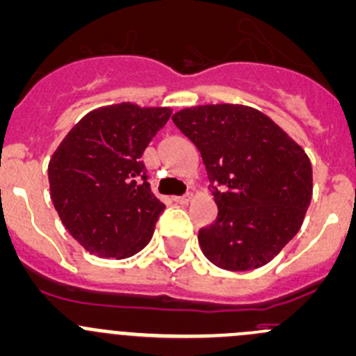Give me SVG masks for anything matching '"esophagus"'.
I'll list each match as a JSON object with an SVG mask.
<instances>
[{
	"label": "esophagus",
	"instance_id": "34e87169",
	"mask_svg": "<svg viewBox=\"0 0 356 356\" xmlns=\"http://www.w3.org/2000/svg\"><path fill=\"white\" fill-rule=\"evenodd\" d=\"M193 197H194V194L193 193H188V194H184V196H177V197H174V201L177 204H188L189 201H193Z\"/></svg>",
	"mask_w": 356,
	"mask_h": 356
}]
</instances>
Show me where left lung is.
I'll return each instance as SVG.
<instances>
[{
  "label": "left lung",
  "instance_id": "1",
  "mask_svg": "<svg viewBox=\"0 0 356 356\" xmlns=\"http://www.w3.org/2000/svg\"><path fill=\"white\" fill-rule=\"evenodd\" d=\"M172 121L196 145L218 216L197 235L215 266L249 271L268 264L300 230L312 200L304 148L261 111L208 104Z\"/></svg>",
  "mask_w": 356,
  "mask_h": 356
}]
</instances>
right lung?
I'll list each match as a JSON object with an SVG mask.
<instances>
[{"instance_id":"add662e5","label":"right lung","mask_w":356,"mask_h":356,"mask_svg":"<svg viewBox=\"0 0 356 356\" xmlns=\"http://www.w3.org/2000/svg\"><path fill=\"white\" fill-rule=\"evenodd\" d=\"M170 107L121 102L88 112L49 160L51 200L66 230L99 257L124 259L152 241L165 204L141 162Z\"/></svg>"}]
</instances>
